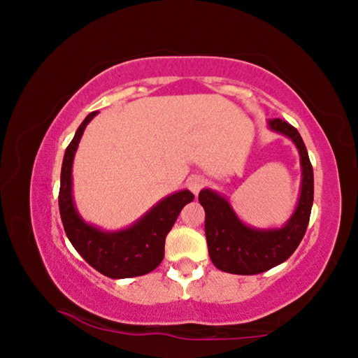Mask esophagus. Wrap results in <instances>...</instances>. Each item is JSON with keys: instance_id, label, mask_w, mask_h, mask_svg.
Segmentation results:
<instances>
[{"instance_id": "34e87169", "label": "esophagus", "mask_w": 358, "mask_h": 358, "mask_svg": "<svg viewBox=\"0 0 358 358\" xmlns=\"http://www.w3.org/2000/svg\"><path fill=\"white\" fill-rule=\"evenodd\" d=\"M206 183H207V180L201 177V175H192V177H189L188 181H186V186H188L192 194L197 196L199 194V191L203 188V186H206Z\"/></svg>"}]
</instances>
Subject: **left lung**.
Listing matches in <instances>:
<instances>
[{
  "mask_svg": "<svg viewBox=\"0 0 358 358\" xmlns=\"http://www.w3.org/2000/svg\"><path fill=\"white\" fill-rule=\"evenodd\" d=\"M269 130L290 138L301 166V188L292 217L280 228L245 224L231 202L218 191L203 188L199 202L206 210V237L212 263L229 274L252 275L269 271L288 259L303 241L314 202V172L301 135L282 119H269Z\"/></svg>",
  "mask_w": 358,
  "mask_h": 358,
  "instance_id": "1",
  "label": "left lung"
}]
</instances>
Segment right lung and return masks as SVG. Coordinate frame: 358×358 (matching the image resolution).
<instances>
[{
  "label": "right lung",
  "mask_w": 358,
  "mask_h": 358,
  "mask_svg": "<svg viewBox=\"0 0 358 358\" xmlns=\"http://www.w3.org/2000/svg\"><path fill=\"white\" fill-rule=\"evenodd\" d=\"M95 115L97 111L86 116L65 150L59 192L62 223L71 245L100 274L111 279H129L148 274L161 264L169 231L177 221L181 208L194 199V194L189 189L172 192L124 229L106 231L87 223L79 215L73 199L71 172L84 129Z\"/></svg>",
  "instance_id": "1"
}]
</instances>
